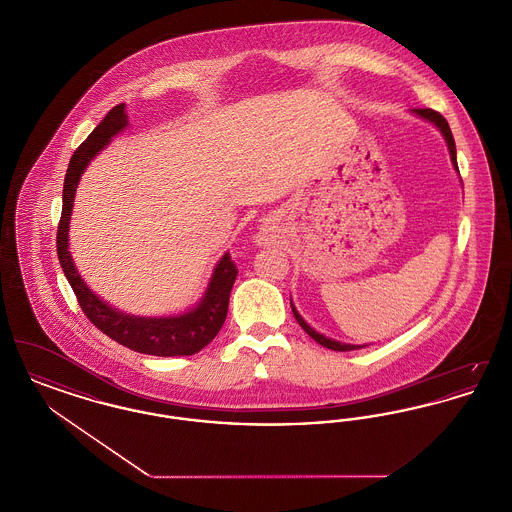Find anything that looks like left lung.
Returning a JSON list of instances; mask_svg holds the SVG:
<instances>
[{"label":"left lung","mask_w":512,"mask_h":512,"mask_svg":"<svg viewBox=\"0 0 512 512\" xmlns=\"http://www.w3.org/2000/svg\"><path fill=\"white\" fill-rule=\"evenodd\" d=\"M414 115H418L420 119H426L428 122H432L434 126H438L439 132L443 134V138H445V142H447V147H449V155H451V163H453V167H455V171H459V165H457V147H455V140H453V134H451V128H449V124L447 121L439 115L438 111H434V109H413ZM292 311L293 317L295 320L299 322V326L313 338V340L318 341L322 347H328V349H334V351H353V349H361V347H366V345H351V343H341V341L330 340V338H326V336H322V334H318L315 328H311L303 317L297 313V309L293 307L292 303Z\"/></svg>","instance_id":"1"}]
</instances>
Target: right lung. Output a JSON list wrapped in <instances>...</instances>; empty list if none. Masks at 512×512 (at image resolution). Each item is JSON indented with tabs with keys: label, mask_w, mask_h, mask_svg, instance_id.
Instances as JSON below:
<instances>
[{
	"label": "right lung",
	"mask_w": 512,
	"mask_h": 512,
	"mask_svg": "<svg viewBox=\"0 0 512 512\" xmlns=\"http://www.w3.org/2000/svg\"><path fill=\"white\" fill-rule=\"evenodd\" d=\"M126 124L128 117L124 113V103H121L113 107L105 115V119L94 128V132L76 147L63 184V211L57 226V257L84 315L90 318V322L98 326L105 336L132 351L155 357L194 355L215 340L226 320L230 292L238 276V268L230 259V253L222 255V259L213 270L205 295L194 309L182 315L151 318L126 315L107 305L103 299H99L80 278L69 251V224L80 176L86 171L90 161Z\"/></svg>",
	"instance_id": "obj_1"
}]
</instances>
